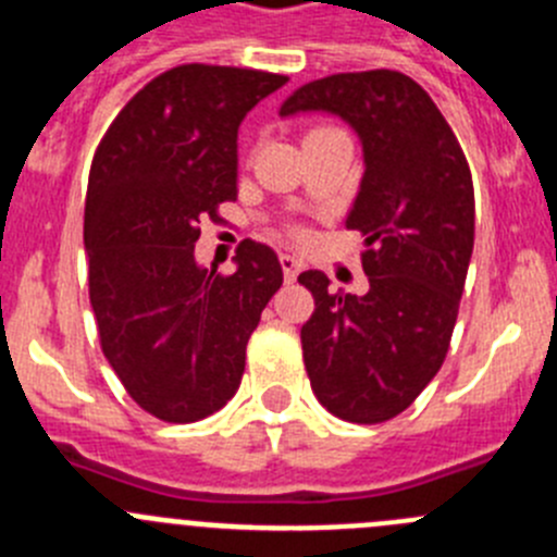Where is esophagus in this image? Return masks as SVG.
<instances>
[{"mask_svg":"<svg viewBox=\"0 0 557 557\" xmlns=\"http://www.w3.org/2000/svg\"><path fill=\"white\" fill-rule=\"evenodd\" d=\"M282 270L287 282H295V275L300 273V259L293 253H282Z\"/></svg>","mask_w":557,"mask_h":557,"instance_id":"1","label":"esophagus"}]
</instances>
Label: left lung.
Listing matches in <instances>:
<instances>
[{"mask_svg":"<svg viewBox=\"0 0 557 557\" xmlns=\"http://www.w3.org/2000/svg\"><path fill=\"white\" fill-rule=\"evenodd\" d=\"M334 112L354 126L364 176L348 228L364 237V295L334 293L329 275H298L314 298L300 329L318 400L339 420L375 425L406 411L445 361L475 245L467 157L411 76L379 69L295 90L282 115Z\"/></svg>","mask_w":557,"mask_h":557,"instance_id":"left-lung-1","label":"left lung"}]
</instances>
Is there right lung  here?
Listing matches in <instances>:
<instances>
[{
  "instance_id": "obj_1",
  "label": "right lung",
  "mask_w": 557,
  "mask_h": 557,
  "mask_svg": "<svg viewBox=\"0 0 557 557\" xmlns=\"http://www.w3.org/2000/svg\"><path fill=\"white\" fill-rule=\"evenodd\" d=\"M284 74L187 63L154 76L96 149L85 198L101 350L132 400L165 422L215 414L282 287L273 248L243 239L237 270L196 262L198 223L237 198V129Z\"/></svg>"
}]
</instances>
